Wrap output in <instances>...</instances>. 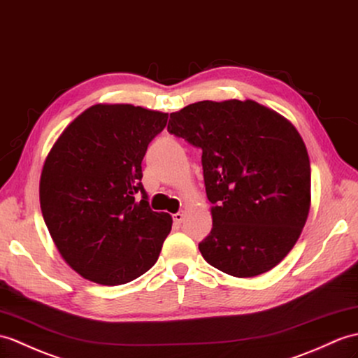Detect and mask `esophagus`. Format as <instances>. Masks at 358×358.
<instances>
[{"label":"esophagus","mask_w":358,"mask_h":358,"mask_svg":"<svg viewBox=\"0 0 358 358\" xmlns=\"http://www.w3.org/2000/svg\"><path fill=\"white\" fill-rule=\"evenodd\" d=\"M182 221H185V213L178 212V213L173 215V222H176V224H181Z\"/></svg>","instance_id":"obj_1"}]
</instances>
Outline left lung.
Returning <instances> with one entry per match:
<instances>
[{
  "label": "left lung",
  "mask_w": 358,
  "mask_h": 358,
  "mask_svg": "<svg viewBox=\"0 0 358 358\" xmlns=\"http://www.w3.org/2000/svg\"><path fill=\"white\" fill-rule=\"evenodd\" d=\"M171 134L203 151L212 230L198 248L235 278L267 273L292 252L311 207L303 140L284 115L255 101H203L171 113Z\"/></svg>",
  "instance_id": "1"
}]
</instances>
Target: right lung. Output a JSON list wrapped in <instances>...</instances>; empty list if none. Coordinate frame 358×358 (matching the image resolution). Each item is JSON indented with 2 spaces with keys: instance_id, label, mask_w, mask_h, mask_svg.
<instances>
[{
  "instance_id": "1",
  "label": "right lung",
  "mask_w": 358,
  "mask_h": 358,
  "mask_svg": "<svg viewBox=\"0 0 358 358\" xmlns=\"http://www.w3.org/2000/svg\"><path fill=\"white\" fill-rule=\"evenodd\" d=\"M168 117L129 103H97L80 113L47 154L41 210L57 252L82 278L122 285L159 259L172 217L151 210L140 180L149 141Z\"/></svg>"
}]
</instances>
